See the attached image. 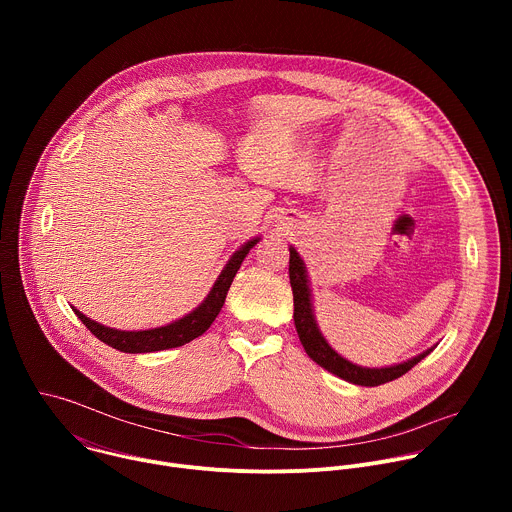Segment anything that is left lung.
<instances>
[{
	"mask_svg": "<svg viewBox=\"0 0 512 512\" xmlns=\"http://www.w3.org/2000/svg\"><path fill=\"white\" fill-rule=\"evenodd\" d=\"M289 283L291 291H294V322L296 330L300 336V342L308 356L320 364L322 369L328 373L360 387H377L389 381L399 379L405 375L409 369H413L419 360H423L433 348H427L425 352L399 362L391 364V367H381V369H371V367H358V364L346 360L340 356L324 338V334L318 328L316 316H314V306H312V289H310V279H308V269L300 253L289 247Z\"/></svg>",
	"mask_w": 512,
	"mask_h": 512,
	"instance_id": "1",
	"label": "left lung"
}]
</instances>
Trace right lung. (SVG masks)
I'll list each match as a JSON object with an SVG mask.
<instances>
[{
    "mask_svg": "<svg viewBox=\"0 0 512 512\" xmlns=\"http://www.w3.org/2000/svg\"><path fill=\"white\" fill-rule=\"evenodd\" d=\"M259 243V237L247 241L245 245H241L233 257L227 261V265L223 267L221 275L216 277L212 289L208 291V296L204 298V302L194 308L190 314H186L184 318L160 326V328H150V330H117V328H109L103 326L91 318H87L85 314H81L77 308L75 314L81 318V322L105 344L121 350V352H129V354H137V352H158V350H168V348H176L182 346L198 336H202L210 324L214 322V318L221 312L225 300H227V291L243 263V259L247 257V253Z\"/></svg>",
    "mask_w": 512,
    "mask_h": 512,
    "instance_id": "1",
    "label": "right lung"
}]
</instances>
